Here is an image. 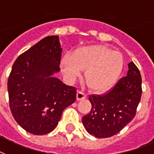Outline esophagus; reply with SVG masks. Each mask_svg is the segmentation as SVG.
I'll list each match as a JSON object with an SVG mask.
<instances>
[{
    "label": "esophagus",
    "mask_w": 154,
    "mask_h": 154,
    "mask_svg": "<svg viewBox=\"0 0 154 154\" xmlns=\"http://www.w3.org/2000/svg\"><path fill=\"white\" fill-rule=\"evenodd\" d=\"M86 94L84 93L83 92H81V91H78L77 92V94H76V99H77V100H84V99L86 98Z\"/></svg>",
    "instance_id": "34e87169"
}]
</instances>
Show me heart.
<instances>
[{"label": "heart", "instance_id": "heart-1", "mask_svg": "<svg viewBox=\"0 0 154 154\" xmlns=\"http://www.w3.org/2000/svg\"><path fill=\"white\" fill-rule=\"evenodd\" d=\"M122 66L121 53L102 45L79 48L62 60V71L69 79H75L86 69L84 78L87 84L97 92H105L115 84Z\"/></svg>", "mask_w": 154, "mask_h": 154}]
</instances>
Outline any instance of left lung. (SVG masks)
<instances>
[{
    "mask_svg": "<svg viewBox=\"0 0 154 154\" xmlns=\"http://www.w3.org/2000/svg\"><path fill=\"white\" fill-rule=\"evenodd\" d=\"M142 94L141 76L133 62L128 64L122 77L109 92L90 95L92 109L82 122L87 131L97 138H107L119 133L133 119Z\"/></svg>",
    "mask_w": 154,
    "mask_h": 154,
    "instance_id": "obj_1",
    "label": "left lung"
}]
</instances>
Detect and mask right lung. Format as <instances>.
<instances>
[{"label":"right lung","mask_w":154,"mask_h":154,"mask_svg":"<svg viewBox=\"0 0 154 154\" xmlns=\"http://www.w3.org/2000/svg\"><path fill=\"white\" fill-rule=\"evenodd\" d=\"M57 35L44 38L21 54L8 79L10 108L29 133L45 135L57 126L65 109L76 100V88L54 77L62 56Z\"/></svg>","instance_id":"right-lung-1"}]
</instances>
